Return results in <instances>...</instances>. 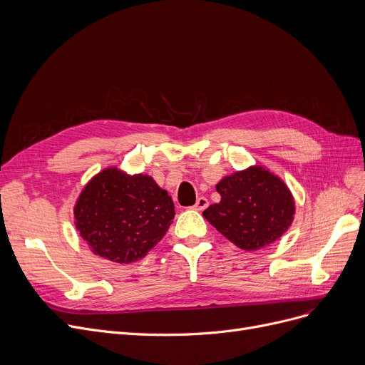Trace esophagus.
Returning <instances> with one entry per match:
<instances>
[{
  "instance_id": "1",
  "label": "esophagus",
  "mask_w": 365,
  "mask_h": 365,
  "mask_svg": "<svg viewBox=\"0 0 365 365\" xmlns=\"http://www.w3.org/2000/svg\"><path fill=\"white\" fill-rule=\"evenodd\" d=\"M207 205H210V202H207L206 197H199V199L196 200L195 206H193V210H196V211H203V210H206Z\"/></svg>"
}]
</instances>
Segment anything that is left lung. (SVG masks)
Instances as JSON below:
<instances>
[{"label": "left lung", "mask_w": 365, "mask_h": 365, "mask_svg": "<svg viewBox=\"0 0 365 365\" xmlns=\"http://www.w3.org/2000/svg\"><path fill=\"white\" fill-rule=\"evenodd\" d=\"M221 202L203 217L240 250L255 251L279 239L292 221L288 187L263 168H250L217 184Z\"/></svg>", "instance_id": "8db88e82"}]
</instances>
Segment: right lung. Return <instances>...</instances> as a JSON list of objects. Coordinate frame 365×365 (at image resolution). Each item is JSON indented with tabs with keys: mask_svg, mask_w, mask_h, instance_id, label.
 I'll return each mask as SVG.
<instances>
[{
	"mask_svg": "<svg viewBox=\"0 0 365 365\" xmlns=\"http://www.w3.org/2000/svg\"><path fill=\"white\" fill-rule=\"evenodd\" d=\"M76 227L93 254L129 264L165 236L175 217L173 202L148 175L102 170L88 185L74 210Z\"/></svg>",
	"mask_w": 365,
	"mask_h": 365,
	"instance_id": "add662e5",
	"label": "right lung"
}]
</instances>
